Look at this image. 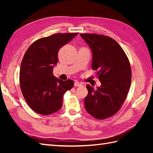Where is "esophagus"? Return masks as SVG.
<instances>
[{"label":"esophagus","instance_id":"34e87169","mask_svg":"<svg viewBox=\"0 0 153 153\" xmlns=\"http://www.w3.org/2000/svg\"><path fill=\"white\" fill-rule=\"evenodd\" d=\"M82 85H83L82 83H79L77 82H76L74 83V86H76V87H80V86H82Z\"/></svg>","mask_w":153,"mask_h":153}]
</instances>
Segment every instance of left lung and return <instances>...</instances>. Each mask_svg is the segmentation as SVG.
Segmentation results:
<instances>
[{"label":"left lung","mask_w":153,"mask_h":153,"mask_svg":"<svg viewBox=\"0 0 153 153\" xmlns=\"http://www.w3.org/2000/svg\"><path fill=\"white\" fill-rule=\"evenodd\" d=\"M80 35L91 50V68L97 71L101 83L97 90L87 85L85 108L94 118L106 119L118 111L128 95L131 82L130 64L125 52L113 39L93 33Z\"/></svg>","instance_id":"1"}]
</instances>
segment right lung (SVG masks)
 <instances>
[{"instance_id":"add662e5","label":"right lung","mask_w":153,"mask_h":153,"mask_svg":"<svg viewBox=\"0 0 153 153\" xmlns=\"http://www.w3.org/2000/svg\"><path fill=\"white\" fill-rule=\"evenodd\" d=\"M77 34L56 33L41 38L25 52L19 70L20 87L25 101L35 112L48 115L57 112L62 106L64 94L73 87L72 80L59 79L53 70L60 48Z\"/></svg>"}]
</instances>
